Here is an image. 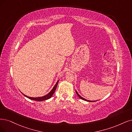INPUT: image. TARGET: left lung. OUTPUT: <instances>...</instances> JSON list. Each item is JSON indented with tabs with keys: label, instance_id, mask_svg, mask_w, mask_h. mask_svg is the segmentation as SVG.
<instances>
[{
	"label": "left lung",
	"instance_id": "obj_1",
	"mask_svg": "<svg viewBox=\"0 0 132 132\" xmlns=\"http://www.w3.org/2000/svg\"><path fill=\"white\" fill-rule=\"evenodd\" d=\"M76 94H77V95H78V96L80 98H81V100H84V101H87V102H95V101H89V100H86V99H85V98H82V97H81V96H80L79 94H78V93L77 92V91L76 90Z\"/></svg>",
	"mask_w": 132,
	"mask_h": 132
}]
</instances>
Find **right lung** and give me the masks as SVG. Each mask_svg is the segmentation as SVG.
<instances>
[{
  "mask_svg": "<svg viewBox=\"0 0 132 132\" xmlns=\"http://www.w3.org/2000/svg\"><path fill=\"white\" fill-rule=\"evenodd\" d=\"M59 81V80L57 82L56 84L54 85V86L53 87V88L52 89V90L49 92V93L48 94H47L46 95L44 96H42V97H29V96H27L25 95H24L23 94V95L24 96H26V97H27V98L30 99L31 100H34V101H45V100H47L48 99H50V98H51L52 96H53V95L54 94V92L56 89V87H57V84H58V82Z\"/></svg>",
  "mask_w": 132,
  "mask_h": 132,
  "instance_id": "add662e5",
  "label": "right lung"
}]
</instances>
